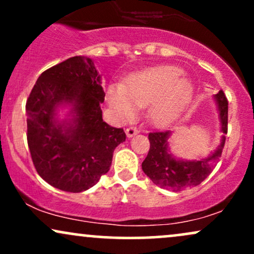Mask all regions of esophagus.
Wrapping results in <instances>:
<instances>
[{
  "label": "esophagus",
  "instance_id": "esophagus-1",
  "mask_svg": "<svg viewBox=\"0 0 254 254\" xmlns=\"http://www.w3.org/2000/svg\"><path fill=\"white\" fill-rule=\"evenodd\" d=\"M125 133H127V136L130 138V137L137 135V133H138V130H137V127H127V130H125Z\"/></svg>",
  "mask_w": 254,
  "mask_h": 254
}]
</instances>
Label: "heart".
I'll use <instances>...</instances> for the list:
<instances>
[{
  "mask_svg": "<svg viewBox=\"0 0 254 254\" xmlns=\"http://www.w3.org/2000/svg\"><path fill=\"white\" fill-rule=\"evenodd\" d=\"M193 83L174 65H162L136 72L124 86L107 89L111 109L122 119H132L137 106L148 107V117L156 127L171 124L184 112L193 97Z\"/></svg>",
  "mask_w": 254,
  "mask_h": 254,
  "instance_id": "heart-1",
  "label": "heart"
}]
</instances>
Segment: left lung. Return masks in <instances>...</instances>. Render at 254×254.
<instances>
[{
    "label": "left lung",
    "instance_id": "obj_1",
    "mask_svg": "<svg viewBox=\"0 0 254 254\" xmlns=\"http://www.w3.org/2000/svg\"><path fill=\"white\" fill-rule=\"evenodd\" d=\"M214 100L217 106L223 135L216 150L205 159L183 160L174 156L168 143L172 131L149 133L150 148L147 157L142 162V170L155 185L167 190L182 191L199 185L214 170L222 154L226 142L224 135L227 133L228 125V101L222 90L214 95Z\"/></svg>",
    "mask_w": 254,
    "mask_h": 254
}]
</instances>
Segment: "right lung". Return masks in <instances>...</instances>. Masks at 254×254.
Returning a JSON list of instances; mask_svg holds the SVG:
<instances>
[{
    "instance_id": "obj_1",
    "label": "right lung",
    "mask_w": 254,
    "mask_h": 254,
    "mask_svg": "<svg viewBox=\"0 0 254 254\" xmlns=\"http://www.w3.org/2000/svg\"><path fill=\"white\" fill-rule=\"evenodd\" d=\"M104 100L90 58H68L38 77L26 103L27 142L38 174L54 188L86 191L109 172L113 150L127 136L103 121ZM65 107L69 112L61 120Z\"/></svg>"
}]
</instances>
